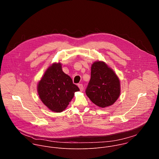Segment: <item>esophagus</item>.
I'll list each match as a JSON object with an SVG mask.
<instances>
[{"instance_id":"34e87169","label":"esophagus","mask_w":159,"mask_h":159,"mask_svg":"<svg viewBox=\"0 0 159 159\" xmlns=\"http://www.w3.org/2000/svg\"><path fill=\"white\" fill-rule=\"evenodd\" d=\"M78 87H79V89H80V91H82L83 89H84V87H83V85L80 84H79V85H78Z\"/></svg>"}]
</instances>
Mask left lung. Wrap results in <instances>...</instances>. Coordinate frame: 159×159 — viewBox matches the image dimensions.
<instances>
[{"instance_id": "1", "label": "left lung", "mask_w": 159, "mask_h": 159, "mask_svg": "<svg viewBox=\"0 0 159 159\" xmlns=\"http://www.w3.org/2000/svg\"><path fill=\"white\" fill-rule=\"evenodd\" d=\"M85 93L100 107L112 105L120 95V79L104 61H96L91 66V75Z\"/></svg>"}]
</instances>
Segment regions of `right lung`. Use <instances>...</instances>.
<instances>
[{
	"label": "right lung",
	"instance_id": "add662e5",
	"mask_svg": "<svg viewBox=\"0 0 159 159\" xmlns=\"http://www.w3.org/2000/svg\"><path fill=\"white\" fill-rule=\"evenodd\" d=\"M37 90L43 103L50 110L60 112L65 110L79 88L70 76L62 71L60 63H54L45 71Z\"/></svg>",
	"mask_w": 159,
	"mask_h": 159
}]
</instances>
